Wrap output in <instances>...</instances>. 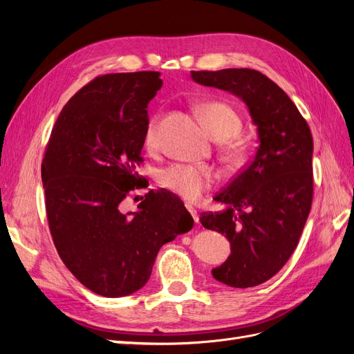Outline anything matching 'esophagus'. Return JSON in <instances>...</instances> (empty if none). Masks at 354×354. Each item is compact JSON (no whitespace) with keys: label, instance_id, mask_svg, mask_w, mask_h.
<instances>
[{"label":"esophagus","instance_id":"1","mask_svg":"<svg viewBox=\"0 0 354 354\" xmlns=\"http://www.w3.org/2000/svg\"><path fill=\"white\" fill-rule=\"evenodd\" d=\"M186 208H187V211L190 212V216H192V218H194V221L198 224L199 223V216H198V211L192 207V205H186Z\"/></svg>","mask_w":354,"mask_h":354}]
</instances>
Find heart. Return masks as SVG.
<instances>
[{
  "mask_svg": "<svg viewBox=\"0 0 354 354\" xmlns=\"http://www.w3.org/2000/svg\"><path fill=\"white\" fill-rule=\"evenodd\" d=\"M201 115L208 128V133L217 142H226L241 130L238 113L224 103L211 102L203 104L201 108ZM158 122L159 118L155 116L149 122L146 130L145 142L149 147L158 145ZM158 180L160 186L173 192V194L187 201H196L216 181V173L207 165L171 164L159 171Z\"/></svg>",
  "mask_w": 354,
  "mask_h": 354,
  "instance_id": "1",
  "label": "heart"
}]
</instances>
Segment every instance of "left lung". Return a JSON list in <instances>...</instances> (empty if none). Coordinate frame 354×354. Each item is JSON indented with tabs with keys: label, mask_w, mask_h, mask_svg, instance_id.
<instances>
[{
	"label": "left lung",
	"mask_w": 354,
	"mask_h": 354,
	"mask_svg": "<svg viewBox=\"0 0 354 354\" xmlns=\"http://www.w3.org/2000/svg\"><path fill=\"white\" fill-rule=\"evenodd\" d=\"M196 84L229 91L248 108L259 147L214 201L201 224L224 234L230 255L212 269L216 281L250 288L269 281L297 248L313 199V138L288 94L259 71H192Z\"/></svg>",
	"instance_id": "obj_1"
}]
</instances>
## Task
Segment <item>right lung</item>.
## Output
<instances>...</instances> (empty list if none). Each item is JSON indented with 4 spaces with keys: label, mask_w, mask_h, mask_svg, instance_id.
I'll return each mask as SVG.
<instances>
[{
    "label": "right lung",
    "mask_w": 354,
    "mask_h": 354,
    "mask_svg": "<svg viewBox=\"0 0 354 354\" xmlns=\"http://www.w3.org/2000/svg\"><path fill=\"white\" fill-rule=\"evenodd\" d=\"M159 77L109 73L88 82L62 109L42 159L53 242L71 273L102 297L143 288L160 246L194 227L185 203L165 190H149L137 211H122L138 189L136 165Z\"/></svg>",
    "instance_id": "add662e5"
}]
</instances>
